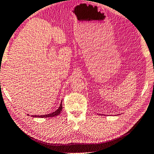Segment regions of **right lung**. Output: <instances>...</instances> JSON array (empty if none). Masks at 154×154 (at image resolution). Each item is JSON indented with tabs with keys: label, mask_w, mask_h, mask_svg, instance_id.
<instances>
[{
	"label": "right lung",
	"mask_w": 154,
	"mask_h": 154,
	"mask_svg": "<svg viewBox=\"0 0 154 154\" xmlns=\"http://www.w3.org/2000/svg\"><path fill=\"white\" fill-rule=\"evenodd\" d=\"M62 102H61L60 105L59 106V108L57 109V110H56L55 112H54L52 113H51L49 114H46V115H41V116H31V117H40V118H46V117H55L58 116L59 114L61 113V112L62 111ZM27 116H29V114H27Z\"/></svg>",
	"instance_id": "add662e5"
}]
</instances>
